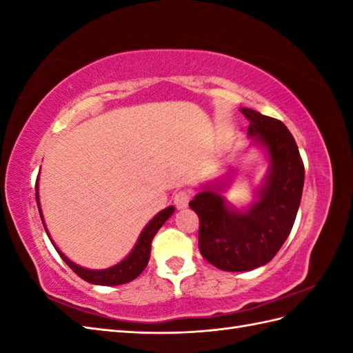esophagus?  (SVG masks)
I'll return each instance as SVG.
<instances>
[{
  "label": "esophagus",
  "mask_w": 353,
  "mask_h": 353,
  "mask_svg": "<svg viewBox=\"0 0 353 353\" xmlns=\"http://www.w3.org/2000/svg\"><path fill=\"white\" fill-rule=\"evenodd\" d=\"M191 194L188 191H179L174 194V205L177 206V209H185L190 203Z\"/></svg>",
  "instance_id": "esophagus-1"
}]
</instances>
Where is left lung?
I'll list each match as a JSON object with an SVG mask.
<instances>
[{
    "label": "left lung",
    "mask_w": 353,
    "mask_h": 353,
    "mask_svg": "<svg viewBox=\"0 0 353 353\" xmlns=\"http://www.w3.org/2000/svg\"><path fill=\"white\" fill-rule=\"evenodd\" d=\"M241 112L250 121L247 134L270 161L258 199L239 211L220 194L228 186L220 181L205 185L190 201L200 220L201 256L224 272H249L274 258L294 224L305 182L301 153L285 124L253 109Z\"/></svg>",
    "instance_id": "obj_1"
}]
</instances>
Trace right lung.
<instances>
[{"instance_id":"add662e5","label":"right lung","mask_w":353,"mask_h":353,"mask_svg":"<svg viewBox=\"0 0 353 353\" xmlns=\"http://www.w3.org/2000/svg\"><path fill=\"white\" fill-rule=\"evenodd\" d=\"M36 201H37V209H39V214H41V219L43 223V216H42V211H41V205H39V190H37V182H36ZM174 212V206H168L162 209V211L154 215L147 226L144 228V230L141 232V235L138 238L137 244H134L133 250L127 254V256L121 261L118 262L117 265L114 267H109V268H104V270H89V268H83L77 264H74L71 259H68L65 256V254L57 249L54 241H52L47 228H45V223H43V228L45 232H47V235L50 238V241L52 243V245L56 247L57 253L61 254V258L68 264V267L72 270L74 273L77 276H80L81 279H85L89 283H94V285H123L130 282L133 279H137V277L144 272V268L148 264V259H150V252H152V241L154 235L157 234V230L162 228V224L167 221L170 216Z\"/></svg>"}]
</instances>
